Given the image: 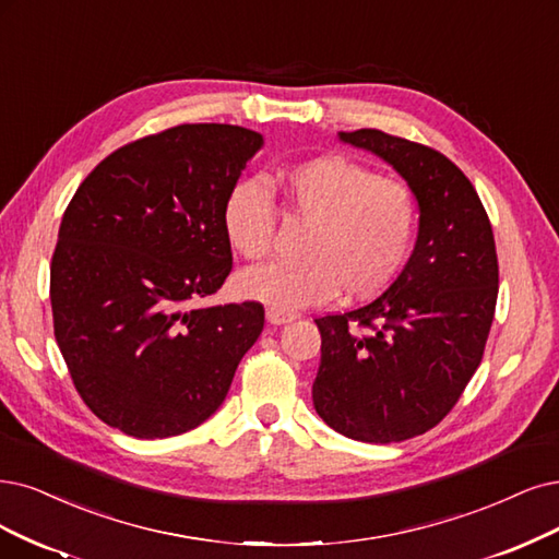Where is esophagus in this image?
Returning <instances> with one entry per match:
<instances>
[{
    "instance_id": "esophagus-1",
    "label": "esophagus",
    "mask_w": 559,
    "mask_h": 559,
    "mask_svg": "<svg viewBox=\"0 0 559 559\" xmlns=\"http://www.w3.org/2000/svg\"><path fill=\"white\" fill-rule=\"evenodd\" d=\"M295 318H297V313H293V311H281V308H272V306L266 308V320L272 324H287Z\"/></svg>"
}]
</instances>
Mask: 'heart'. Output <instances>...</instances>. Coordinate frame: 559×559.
I'll return each mask as SVG.
<instances>
[{
  "label": "heart",
  "instance_id": "b5f03b06",
  "mask_svg": "<svg viewBox=\"0 0 559 559\" xmlns=\"http://www.w3.org/2000/svg\"><path fill=\"white\" fill-rule=\"evenodd\" d=\"M274 189L295 216L311 221L301 243L306 260L248 269L237 278L241 297L293 311L341 290L349 299H368L396 278L419 227V202L405 181L332 154L278 170ZM276 221L274 195L262 181L233 183L223 227L241 258L272 253Z\"/></svg>",
  "mask_w": 559,
  "mask_h": 559
}]
</instances>
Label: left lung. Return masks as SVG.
I'll use <instances>...</instances> for the list:
<instances>
[{
    "label": "left lung",
    "mask_w": 559,
    "mask_h": 559,
    "mask_svg": "<svg viewBox=\"0 0 559 559\" xmlns=\"http://www.w3.org/2000/svg\"><path fill=\"white\" fill-rule=\"evenodd\" d=\"M341 140L403 175L419 200V237L384 295L316 318L322 359L313 405L345 438L403 442L438 426L481 364L498 304V253L477 191L444 154L378 129Z\"/></svg>",
    "instance_id": "left-lung-1"
}]
</instances>
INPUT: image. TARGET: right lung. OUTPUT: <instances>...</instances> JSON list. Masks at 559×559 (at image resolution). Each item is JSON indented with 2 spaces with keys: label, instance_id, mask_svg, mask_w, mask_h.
I'll return each instance as SVG.
<instances>
[{
  "label": "right lung",
  "instance_id": "obj_1",
  "mask_svg": "<svg viewBox=\"0 0 559 559\" xmlns=\"http://www.w3.org/2000/svg\"><path fill=\"white\" fill-rule=\"evenodd\" d=\"M262 135L181 123L123 144L78 186L50 262L55 338L80 399L140 440L210 419L258 341V301L200 308L233 272L227 191Z\"/></svg>",
  "mask_w": 559,
  "mask_h": 559
}]
</instances>
